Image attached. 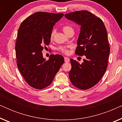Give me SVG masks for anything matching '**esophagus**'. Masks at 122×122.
<instances>
[{
	"label": "esophagus",
	"instance_id": "34e87169",
	"mask_svg": "<svg viewBox=\"0 0 122 122\" xmlns=\"http://www.w3.org/2000/svg\"><path fill=\"white\" fill-rule=\"evenodd\" d=\"M64 61L66 63H69L70 61V59L69 58H68L67 57H64Z\"/></svg>",
	"mask_w": 122,
	"mask_h": 122
}]
</instances>
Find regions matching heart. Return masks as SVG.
<instances>
[{
	"instance_id": "b5f03b06",
	"label": "heart",
	"mask_w": 122,
	"mask_h": 122,
	"mask_svg": "<svg viewBox=\"0 0 122 122\" xmlns=\"http://www.w3.org/2000/svg\"><path fill=\"white\" fill-rule=\"evenodd\" d=\"M72 29H73V28H71V26H68V25L64 26L63 28V31H64V32L66 33V34H67V33L69 32L71 30H72ZM54 34H55V30H54L52 31V32H51V38L53 37ZM71 47V46H61L58 48V50L61 51L62 53H64V54H68V53H69V51H68V48H69Z\"/></svg>"
}]
</instances>
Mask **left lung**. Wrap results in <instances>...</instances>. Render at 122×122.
Returning <instances> with one entry per match:
<instances>
[{
  "label": "left lung",
  "instance_id": "8db88e82",
  "mask_svg": "<svg viewBox=\"0 0 122 122\" xmlns=\"http://www.w3.org/2000/svg\"><path fill=\"white\" fill-rule=\"evenodd\" d=\"M64 16L81 25L76 54L86 56L81 64L70 60V80L79 89H89L101 80L107 68L110 53L107 31L103 21L87 10L74 11Z\"/></svg>",
  "mask_w": 122,
  "mask_h": 122
}]
</instances>
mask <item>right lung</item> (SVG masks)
Listing matches in <instances>:
<instances>
[{"instance_id": "obj_1", "label": "right lung", "mask_w": 122, "mask_h": 122, "mask_svg": "<svg viewBox=\"0 0 122 122\" xmlns=\"http://www.w3.org/2000/svg\"><path fill=\"white\" fill-rule=\"evenodd\" d=\"M63 13L36 12L21 23L15 44L16 63L23 78L31 87L41 89L49 86L64 62L59 54L43 58V46L51 41L53 26Z\"/></svg>"}]
</instances>
